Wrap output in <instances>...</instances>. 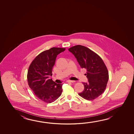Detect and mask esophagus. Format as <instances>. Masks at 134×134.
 Returning <instances> with one entry per match:
<instances>
[{
    "mask_svg": "<svg viewBox=\"0 0 134 134\" xmlns=\"http://www.w3.org/2000/svg\"><path fill=\"white\" fill-rule=\"evenodd\" d=\"M67 82H70V83H73V82H75V81H74V80H67Z\"/></svg>",
    "mask_w": 134,
    "mask_h": 134,
    "instance_id": "34e87169",
    "label": "esophagus"
}]
</instances>
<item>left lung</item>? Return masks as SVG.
I'll use <instances>...</instances> for the list:
<instances>
[{"label":"left lung","mask_w":134,"mask_h":134,"mask_svg":"<svg viewBox=\"0 0 134 134\" xmlns=\"http://www.w3.org/2000/svg\"><path fill=\"white\" fill-rule=\"evenodd\" d=\"M68 50L72 54L80 66L87 70L88 82H83L84 90L79 96L87 100L97 98L105 90L109 80L107 69L103 60L98 54L81 45L70 48Z\"/></svg>","instance_id":"obj_1"}]
</instances>
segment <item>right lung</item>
Masks as SVG:
<instances>
[{
    "label": "right lung",
    "mask_w": 134,
    "mask_h": 134,
    "mask_svg": "<svg viewBox=\"0 0 134 134\" xmlns=\"http://www.w3.org/2000/svg\"><path fill=\"white\" fill-rule=\"evenodd\" d=\"M65 50L64 48L52 47L44 51L34 59L29 68V86L36 96L46 103L54 102L61 95L63 84H57L49 78L57 55Z\"/></svg>",
    "instance_id": "1"
}]
</instances>
